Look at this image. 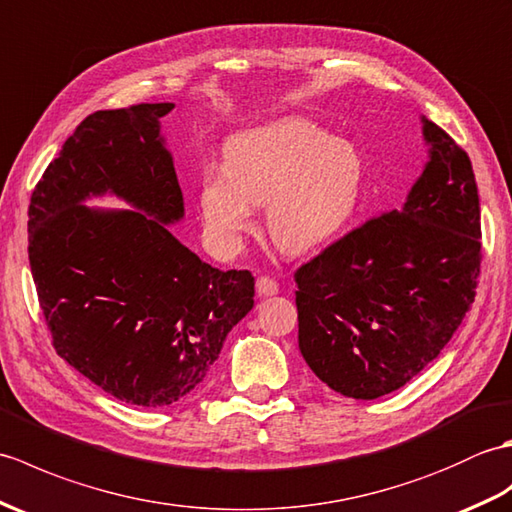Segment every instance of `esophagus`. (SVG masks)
I'll return each mask as SVG.
<instances>
[{
	"instance_id": "obj_1",
	"label": "esophagus",
	"mask_w": 512,
	"mask_h": 512,
	"mask_svg": "<svg viewBox=\"0 0 512 512\" xmlns=\"http://www.w3.org/2000/svg\"><path fill=\"white\" fill-rule=\"evenodd\" d=\"M256 293L263 295V298H269V295L278 293V282L269 276H260L256 280Z\"/></svg>"
}]
</instances>
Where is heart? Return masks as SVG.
Segmentation results:
<instances>
[{"label":"heart","mask_w":512,"mask_h":512,"mask_svg":"<svg viewBox=\"0 0 512 512\" xmlns=\"http://www.w3.org/2000/svg\"><path fill=\"white\" fill-rule=\"evenodd\" d=\"M363 181L357 146L313 122L289 118L249 129L227 144L225 168L203 170V232L217 252L234 254L252 232L256 206H267L271 241L287 254H309L346 230Z\"/></svg>","instance_id":"1"}]
</instances>
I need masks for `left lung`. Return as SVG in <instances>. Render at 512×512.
Segmentation results:
<instances>
[{"label":"left lung","mask_w":512,"mask_h":512,"mask_svg":"<svg viewBox=\"0 0 512 512\" xmlns=\"http://www.w3.org/2000/svg\"><path fill=\"white\" fill-rule=\"evenodd\" d=\"M429 160L385 212L295 271L298 344L328 388L372 401L414 379L458 331L482 260L469 155L425 116Z\"/></svg>","instance_id":"obj_1"}]
</instances>
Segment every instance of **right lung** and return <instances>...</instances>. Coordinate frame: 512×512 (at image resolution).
I'll use <instances>...</instances> for the list:
<instances>
[{
	"label": "right lung",
	"instance_id": "add662e5",
	"mask_svg": "<svg viewBox=\"0 0 512 512\" xmlns=\"http://www.w3.org/2000/svg\"><path fill=\"white\" fill-rule=\"evenodd\" d=\"M173 102L96 111L45 168L28 208V256L56 352L118 401L184 399L252 311L249 271H221L170 232L184 219L160 118ZM111 194L129 211L89 209Z\"/></svg>",
	"mask_w": 512,
	"mask_h": 512
}]
</instances>
